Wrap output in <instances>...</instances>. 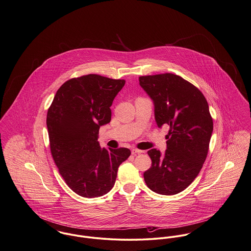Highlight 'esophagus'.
Instances as JSON below:
<instances>
[{
    "mask_svg": "<svg viewBox=\"0 0 251 251\" xmlns=\"http://www.w3.org/2000/svg\"><path fill=\"white\" fill-rule=\"evenodd\" d=\"M143 151H141V150H138V149H133V150H132V153L134 154V155H135V154H138V153H141V152H143Z\"/></svg>",
    "mask_w": 251,
    "mask_h": 251,
    "instance_id": "obj_1",
    "label": "esophagus"
}]
</instances>
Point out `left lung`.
Returning <instances> with one entry per match:
<instances>
[{
	"label": "left lung",
	"mask_w": 251,
	"mask_h": 251,
	"mask_svg": "<svg viewBox=\"0 0 251 251\" xmlns=\"http://www.w3.org/2000/svg\"><path fill=\"white\" fill-rule=\"evenodd\" d=\"M139 84L153 102L157 126H170L165 152L148 151L151 166L144 180L152 192L177 194L192 184L206 160L213 131L208 104L199 89L177 75L139 76Z\"/></svg>",
	"instance_id": "8db88e82"
}]
</instances>
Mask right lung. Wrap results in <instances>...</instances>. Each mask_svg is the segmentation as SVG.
I'll return each instance as SVG.
<instances>
[{"instance_id": "right-lung-1", "label": "right lung", "mask_w": 251, "mask_h": 251, "mask_svg": "<svg viewBox=\"0 0 251 251\" xmlns=\"http://www.w3.org/2000/svg\"><path fill=\"white\" fill-rule=\"evenodd\" d=\"M124 79L90 74L64 82L48 109L46 125L53 159L67 186L86 198L100 197L115 185L127 148H100V126L111 121L110 107Z\"/></svg>"}]
</instances>
